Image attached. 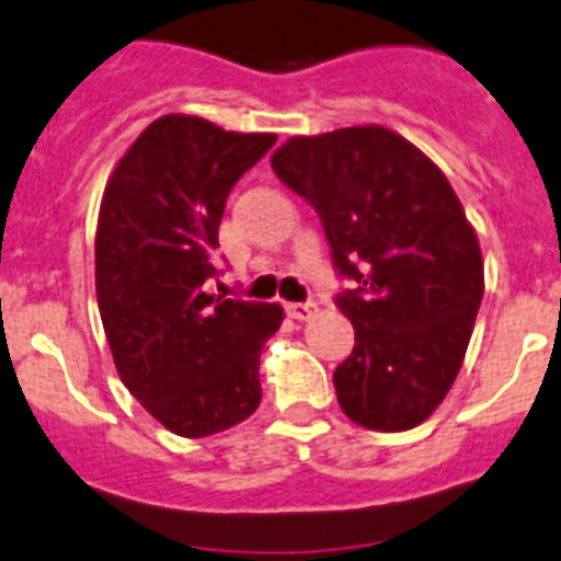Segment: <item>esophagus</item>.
<instances>
[{"label":"esophagus","instance_id":"1","mask_svg":"<svg viewBox=\"0 0 561 561\" xmlns=\"http://www.w3.org/2000/svg\"><path fill=\"white\" fill-rule=\"evenodd\" d=\"M285 310H287V316H290V319L310 321L316 313H319V305H316V301H290Z\"/></svg>","mask_w":561,"mask_h":561}]
</instances>
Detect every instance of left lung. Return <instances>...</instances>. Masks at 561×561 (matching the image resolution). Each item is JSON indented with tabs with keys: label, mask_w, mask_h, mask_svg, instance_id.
Segmentation results:
<instances>
[{
	"label": "left lung",
	"mask_w": 561,
	"mask_h": 561,
	"mask_svg": "<svg viewBox=\"0 0 561 561\" xmlns=\"http://www.w3.org/2000/svg\"><path fill=\"white\" fill-rule=\"evenodd\" d=\"M276 178L319 214L355 347L333 373L344 415L375 432L426 421L455 383L483 301V256L460 199L415 144L383 126L290 138Z\"/></svg>",
	"instance_id": "1"
}]
</instances>
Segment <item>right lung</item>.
<instances>
[{"instance_id":"obj_1","label":"right lung","mask_w":561,"mask_h":561,"mask_svg":"<svg viewBox=\"0 0 561 561\" xmlns=\"http://www.w3.org/2000/svg\"><path fill=\"white\" fill-rule=\"evenodd\" d=\"M276 144L194 115H163L138 135L104 188L95 294L126 389L180 437H208L262 401L260 353L279 305L206 294L217 279L226 199Z\"/></svg>"}]
</instances>
